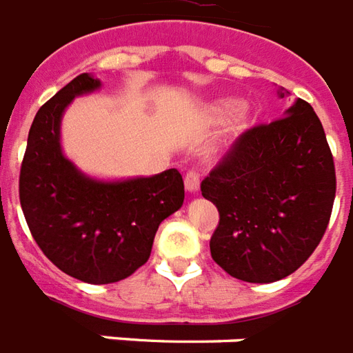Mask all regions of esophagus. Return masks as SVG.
<instances>
[{
  "label": "esophagus",
  "mask_w": 353,
  "mask_h": 353,
  "mask_svg": "<svg viewBox=\"0 0 353 353\" xmlns=\"http://www.w3.org/2000/svg\"><path fill=\"white\" fill-rule=\"evenodd\" d=\"M184 186H186L188 192L195 194V192L199 190V173H195V171H188L186 176H184Z\"/></svg>",
  "instance_id": "obj_1"
}]
</instances>
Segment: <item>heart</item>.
Wrapping results in <instances>:
<instances>
[{
    "label": "heart",
    "mask_w": 353,
    "mask_h": 353,
    "mask_svg": "<svg viewBox=\"0 0 353 353\" xmlns=\"http://www.w3.org/2000/svg\"><path fill=\"white\" fill-rule=\"evenodd\" d=\"M236 107H239V103L235 101V99H225V101H220V103H216V105H212L210 107V114L214 118H225V117H230V114H233L236 110ZM244 117L241 114L239 117V128H243L244 125Z\"/></svg>",
    "instance_id": "b5f03b06"
}]
</instances>
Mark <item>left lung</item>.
Instances as JSON below:
<instances>
[{"label":"left lung","mask_w":353,"mask_h":353,"mask_svg":"<svg viewBox=\"0 0 353 353\" xmlns=\"http://www.w3.org/2000/svg\"><path fill=\"white\" fill-rule=\"evenodd\" d=\"M335 192L323 125L310 103L297 99L285 117L239 135L201 182L220 214L210 256L244 282L284 279L320 244Z\"/></svg>","instance_id":"left-lung-1"}]
</instances>
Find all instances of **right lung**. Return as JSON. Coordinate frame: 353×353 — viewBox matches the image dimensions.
<instances>
[{
    "label": "right lung",
    "instance_id": "1",
    "mask_svg": "<svg viewBox=\"0 0 353 353\" xmlns=\"http://www.w3.org/2000/svg\"><path fill=\"white\" fill-rule=\"evenodd\" d=\"M101 86L82 73L33 118L18 194L28 228L60 271L88 284L128 279L148 261L159 223L184 203L176 169L120 182L88 179L60 145L61 114L74 95Z\"/></svg>",
    "mask_w": 353,
    "mask_h": 353
}]
</instances>
